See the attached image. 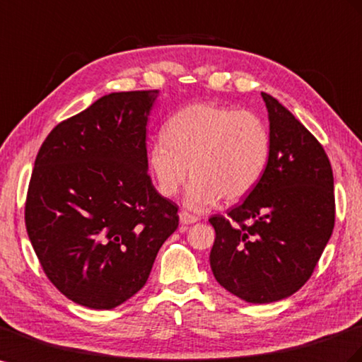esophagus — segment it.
Returning <instances> with one entry per match:
<instances>
[{
  "label": "esophagus",
  "instance_id": "obj_1",
  "mask_svg": "<svg viewBox=\"0 0 362 362\" xmlns=\"http://www.w3.org/2000/svg\"><path fill=\"white\" fill-rule=\"evenodd\" d=\"M180 222H181V226H190V223L198 222V218L193 216V214H190L187 211H181L180 213Z\"/></svg>",
  "mask_w": 362,
  "mask_h": 362
}]
</instances>
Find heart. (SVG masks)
Returning a JSON list of instances; mask_svg holds the SVG:
<instances>
[{"instance_id":"heart-1","label":"heart","mask_w":362,"mask_h":362,"mask_svg":"<svg viewBox=\"0 0 362 362\" xmlns=\"http://www.w3.org/2000/svg\"><path fill=\"white\" fill-rule=\"evenodd\" d=\"M268 126L250 111L216 103H192L175 112L165 132L149 146L148 165L165 198L178 193L185 178V207L204 211L221 198L236 202L256 187L268 165Z\"/></svg>"}]
</instances>
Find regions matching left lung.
Masks as SVG:
<instances>
[{
	"mask_svg": "<svg viewBox=\"0 0 362 362\" xmlns=\"http://www.w3.org/2000/svg\"><path fill=\"white\" fill-rule=\"evenodd\" d=\"M271 152L262 180L228 218L214 214L210 267L222 288L263 305L297 292L334 231V173L314 135L274 97L262 93Z\"/></svg>",
	"mask_w": 362,
	"mask_h": 362,
	"instance_id": "8db88e82",
	"label": "left lung"
}]
</instances>
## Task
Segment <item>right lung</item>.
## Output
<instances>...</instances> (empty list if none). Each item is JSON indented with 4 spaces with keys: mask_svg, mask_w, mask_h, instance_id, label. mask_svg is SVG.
I'll return each mask as SVG.
<instances>
[{
    "mask_svg": "<svg viewBox=\"0 0 362 362\" xmlns=\"http://www.w3.org/2000/svg\"><path fill=\"white\" fill-rule=\"evenodd\" d=\"M158 91L111 93L59 123L35 160L25 227L44 272L90 309H114L148 281L178 207L148 175L146 126Z\"/></svg>",
    "mask_w": 362,
    "mask_h": 362,
    "instance_id": "obj_1",
    "label": "right lung"
}]
</instances>
